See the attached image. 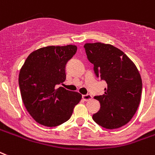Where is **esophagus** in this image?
<instances>
[{"mask_svg":"<svg viewBox=\"0 0 155 155\" xmlns=\"http://www.w3.org/2000/svg\"><path fill=\"white\" fill-rule=\"evenodd\" d=\"M93 98V97L90 94H84L82 95V99L84 101H90Z\"/></svg>","mask_w":155,"mask_h":155,"instance_id":"1","label":"esophagus"}]
</instances>
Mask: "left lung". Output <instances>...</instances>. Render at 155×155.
Wrapping results in <instances>:
<instances>
[{"instance_id": "left-lung-1", "label": "left lung", "mask_w": 155, "mask_h": 155, "mask_svg": "<svg viewBox=\"0 0 155 155\" xmlns=\"http://www.w3.org/2000/svg\"><path fill=\"white\" fill-rule=\"evenodd\" d=\"M84 48L97 77L107 84L104 94L94 97L101 108L93 119L104 128H119L130 121L140 103L139 71L127 54L112 45L85 43Z\"/></svg>"}]
</instances>
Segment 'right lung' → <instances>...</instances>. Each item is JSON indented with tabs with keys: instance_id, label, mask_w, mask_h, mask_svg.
<instances>
[{
	"instance_id": "1",
	"label": "right lung",
	"mask_w": 155,
	"mask_h": 155,
	"mask_svg": "<svg viewBox=\"0 0 155 155\" xmlns=\"http://www.w3.org/2000/svg\"><path fill=\"white\" fill-rule=\"evenodd\" d=\"M74 45H50L32 52L19 73V86L25 108L39 124L53 127L71 117L81 94L59 87L66 78L65 65L76 54Z\"/></svg>"
}]
</instances>
